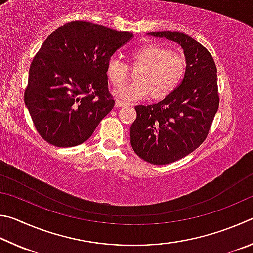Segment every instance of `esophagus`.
I'll use <instances>...</instances> for the list:
<instances>
[{"label": "esophagus", "mask_w": 253, "mask_h": 253, "mask_svg": "<svg viewBox=\"0 0 253 253\" xmlns=\"http://www.w3.org/2000/svg\"><path fill=\"white\" fill-rule=\"evenodd\" d=\"M126 105H129L127 102H124L121 100H115V106H117V108H121V106H126Z\"/></svg>", "instance_id": "esophagus-1"}]
</instances>
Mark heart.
Instances as JSON below:
<instances>
[{"instance_id":"b5f03b06","label":"heart","mask_w":253,"mask_h":253,"mask_svg":"<svg viewBox=\"0 0 253 253\" xmlns=\"http://www.w3.org/2000/svg\"><path fill=\"white\" fill-rule=\"evenodd\" d=\"M134 81L120 86L114 95L126 101L141 100L150 96L154 100L165 99L179 87L187 73L188 63L183 55L170 47L149 43L130 52ZM106 78L115 86L121 85L129 77V66L117 57L106 63Z\"/></svg>"}]
</instances>
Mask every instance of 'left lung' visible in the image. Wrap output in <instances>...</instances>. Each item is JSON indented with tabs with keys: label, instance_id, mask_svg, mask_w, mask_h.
<instances>
[{
	"label": "left lung",
	"instance_id": "8db88e82",
	"mask_svg": "<svg viewBox=\"0 0 253 253\" xmlns=\"http://www.w3.org/2000/svg\"><path fill=\"white\" fill-rule=\"evenodd\" d=\"M183 48L188 68L179 87L151 105H136L130 129L132 149L144 161L162 166L180 160L200 147L219 108L216 66L210 52L181 32H150Z\"/></svg>",
	"mask_w": 253,
	"mask_h": 253
}]
</instances>
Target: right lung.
Returning a JSON list of instances; mask_svg holds the SVG:
<instances>
[{"label": "right lung", "mask_w": 253, "mask_h": 253, "mask_svg": "<svg viewBox=\"0 0 253 253\" xmlns=\"http://www.w3.org/2000/svg\"><path fill=\"white\" fill-rule=\"evenodd\" d=\"M133 38L87 21H72L52 32L35 54L24 102L35 129L59 148L90 138L113 109L106 63Z\"/></svg>", "instance_id": "right-lung-1"}]
</instances>
